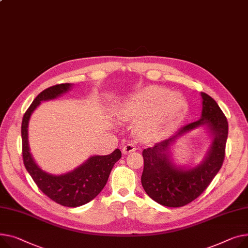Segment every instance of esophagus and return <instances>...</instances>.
Instances as JSON below:
<instances>
[{
  "mask_svg": "<svg viewBox=\"0 0 248 248\" xmlns=\"http://www.w3.org/2000/svg\"><path fill=\"white\" fill-rule=\"evenodd\" d=\"M137 150V147L133 144V143H127L126 145H124L123 147V154L124 155H126V154H129V153H133Z\"/></svg>",
  "mask_w": 248,
  "mask_h": 248,
  "instance_id": "obj_1",
  "label": "esophagus"
}]
</instances>
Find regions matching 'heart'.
Here are the masks:
<instances>
[{"mask_svg":"<svg viewBox=\"0 0 248 248\" xmlns=\"http://www.w3.org/2000/svg\"><path fill=\"white\" fill-rule=\"evenodd\" d=\"M184 95L158 86H148L131 94L117 108L123 122H135V133L144 141L156 140L179 125L186 118Z\"/></svg>","mask_w":248,"mask_h":248,"instance_id":"heart-1","label":"heart"}]
</instances>
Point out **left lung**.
Returning a JSON list of instances; mask_svg holds the SVG:
<instances>
[{"label": "left lung", "instance_id": "8db88e82", "mask_svg": "<svg viewBox=\"0 0 248 248\" xmlns=\"http://www.w3.org/2000/svg\"><path fill=\"white\" fill-rule=\"evenodd\" d=\"M201 119L184 127L166 140L142 151L141 185L147 195L157 203L180 207L194 201L209 186L219 171L225 155L228 124L220 108L208 94L202 93ZM204 127L212 143L204 159L196 166H178L173 161L171 146L181 136Z\"/></svg>", "mask_w": 248, "mask_h": 248}]
</instances>
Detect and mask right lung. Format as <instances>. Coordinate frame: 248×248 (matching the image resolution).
<instances>
[{
	"mask_svg": "<svg viewBox=\"0 0 248 248\" xmlns=\"http://www.w3.org/2000/svg\"><path fill=\"white\" fill-rule=\"evenodd\" d=\"M73 85H56L39 93L24 114L21 131L23 159L26 170L34 179L38 187L47 197L57 203L68 207L80 206L93 201L105 187L114 163L122 157L121 151L117 148L108 155H92L78 168L62 174L48 173L36 163L30 153L28 140V127L31 115L42 102L55 100L71 91Z\"/></svg>",
	"mask_w": 248,
	"mask_h": 248,
	"instance_id": "add662e5",
	"label": "right lung"
}]
</instances>
